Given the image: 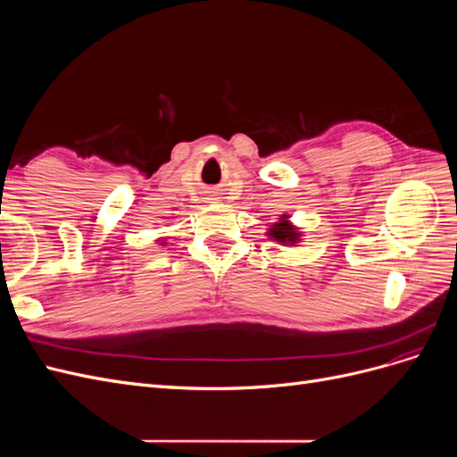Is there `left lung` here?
I'll use <instances>...</instances> for the list:
<instances>
[{
  "instance_id": "1",
  "label": "left lung",
  "mask_w": 457,
  "mask_h": 457,
  "mask_svg": "<svg viewBox=\"0 0 457 457\" xmlns=\"http://www.w3.org/2000/svg\"><path fill=\"white\" fill-rule=\"evenodd\" d=\"M269 237L282 245H295L301 240V232L292 223H289L287 215H282L278 223L270 225Z\"/></svg>"
}]
</instances>
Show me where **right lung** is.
<instances>
[{
  "instance_id": "obj_1",
  "label": "right lung",
  "mask_w": 457,
  "mask_h": 457,
  "mask_svg": "<svg viewBox=\"0 0 457 457\" xmlns=\"http://www.w3.org/2000/svg\"><path fill=\"white\" fill-rule=\"evenodd\" d=\"M162 245H163V244H162Z\"/></svg>"
}]
</instances>
